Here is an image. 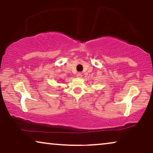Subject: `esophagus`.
Instances as JSON below:
<instances>
[{"mask_svg": "<svg viewBox=\"0 0 153 153\" xmlns=\"http://www.w3.org/2000/svg\"><path fill=\"white\" fill-rule=\"evenodd\" d=\"M76 76L78 77V78H81V77H82V74H81V73H80V72H79L78 74H76Z\"/></svg>", "mask_w": 153, "mask_h": 153, "instance_id": "1", "label": "esophagus"}]
</instances>
